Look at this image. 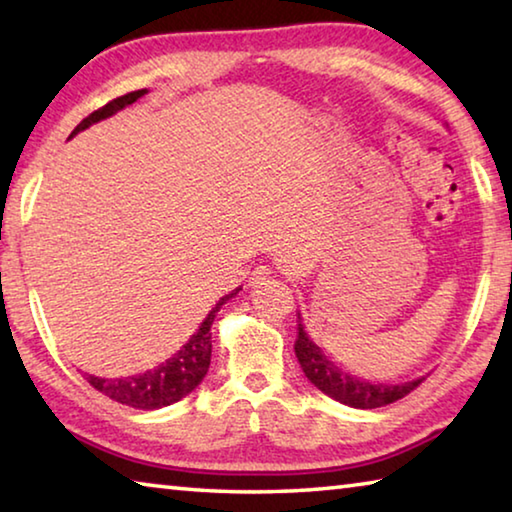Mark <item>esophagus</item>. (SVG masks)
<instances>
[{
  "label": "esophagus",
  "instance_id": "esophagus-1",
  "mask_svg": "<svg viewBox=\"0 0 512 512\" xmlns=\"http://www.w3.org/2000/svg\"><path fill=\"white\" fill-rule=\"evenodd\" d=\"M271 275H273V271L268 266H257L255 271L250 273V280H248L250 287H259V284H264Z\"/></svg>",
  "mask_w": 512,
  "mask_h": 512
}]
</instances>
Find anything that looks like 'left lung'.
Here are the masks:
<instances>
[{
  "mask_svg": "<svg viewBox=\"0 0 512 512\" xmlns=\"http://www.w3.org/2000/svg\"><path fill=\"white\" fill-rule=\"evenodd\" d=\"M296 357L300 361V368L305 372V377L314 384L318 391L332 397V400L354 406V409H379V406L393 404L402 400L404 395L418 388L422 379L406 381V384H370L366 379L352 377L341 368H336L329 361L323 350L314 345L309 339L305 327H298V339H296Z\"/></svg>",
  "mask_w": 512,
  "mask_h": 512,
  "instance_id": "obj_1",
  "label": "left lung"
}]
</instances>
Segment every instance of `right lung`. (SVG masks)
<instances>
[{
	"instance_id": "right-lung-1",
	"label": "right lung",
	"mask_w": 512,
	"mask_h": 512,
	"mask_svg": "<svg viewBox=\"0 0 512 512\" xmlns=\"http://www.w3.org/2000/svg\"><path fill=\"white\" fill-rule=\"evenodd\" d=\"M146 94V90H137V92H128L124 97H117L108 101L106 106H101L99 110H94L92 115L85 117L79 126L74 128L76 135L83 128H88L90 124L99 119H106L110 115H115L117 110H121L128 103H133ZM241 289H235L228 296H223L216 307L207 314L203 320V325L198 327V332L189 339L183 350L178 354H173L171 359L160 363L158 368L146 370L142 375H133V377H124V379H99L94 375H85L88 384L92 388H97L99 393L110 397L112 402L133 406V409H142V411H155L162 409V406L176 404L178 400H183L185 395H189L194 388L201 384L203 377L207 375V368H210V357H212V323L219 309L228 302L230 298H235Z\"/></svg>"
}]
</instances>
